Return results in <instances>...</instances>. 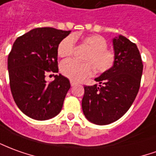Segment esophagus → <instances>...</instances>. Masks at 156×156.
Returning a JSON list of instances; mask_svg holds the SVG:
<instances>
[{
    "instance_id": "esophagus-1",
    "label": "esophagus",
    "mask_w": 156,
    "mask_h": 156,
    "mask_svg": "<svg viewBox=\"0 0 156 156\" xmlns=\"http://www.w3.org/2000/svg\"><path fill=\"white\" fill-rule=\"evenodd\" d=\"M70 83H71V86H75L76 84H77V83H76L75 81H73V80H71Z\"/></svg>"
}]
</instances>
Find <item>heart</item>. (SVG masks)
Instances as JSON below:
<instances>
[{
  "mask_svg": "<svg viewBox=\"0 0 156 156\" xmlns=\"http://www.w3.org/2000/svg\"><path fill=\"white\" fill-rule=\"evenodd\" d=\"M83 42L90 49L86 55L85 62H78L73 59H68L61 64V73L65 77L74 81H83L91 77L96 70L99 73H105L114 67L116 63L115 52L107 48V41L104 37L98 34L83 38ZM75 47L74 37L64 38L57 48V53L61 57L73 54Z\"/></svg>",
  "mask_w": 156,
  "mask_h": 156,
  "instance_id": "1",
  "label": "heart"
}]
</instances>
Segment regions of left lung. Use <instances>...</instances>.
<instances>
[{
    "mask_svg": "<svg viewBox=\"0 0 156 156\" xmlns=\"http://www.w3.org/2000/svg\"><path fill=\"white\" fill-rule=\"evenodd\" d=\"M116 63L95 78L100 85L84 86L82 109L89 122L107 125L121 118L138 94L143 62L137 45L126 37L113 39Z\"/></svg>",
    "mask_w": 156,
    "mask_h": 156,
    "instance_id": "1",
    "label": "left lung"
}]
</instances>
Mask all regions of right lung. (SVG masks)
I'll return each instance as SVG.
<instances>
[{
    "instance_id": "add662e5",
    "label": "right lung",
    "mask_w": 156,
    "mask_h": 156,
    "mask_svg": "<svg viewBox=\"0 0 156 156\" xmlns=\"http://www.w3.org/2000/svg\"><path fill=\"white\" fill-rule=\"evenodd\" d=\"M53 28H37L15 40L8 55L10 88L17 107L26 116L44 121L59 114L70 82L62 75L47 83V73H58L57 48L70 34Z\"/></svg>"
}]
</instances>
